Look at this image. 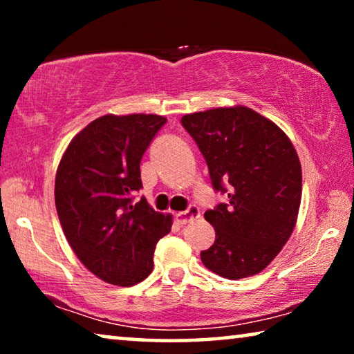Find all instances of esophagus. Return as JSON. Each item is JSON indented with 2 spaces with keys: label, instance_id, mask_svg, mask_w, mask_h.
Segmentation results:
<instances>
[{
  "label": "esophagus",
  "instance_id": "1",
  "mask_svg": "<svg viewBox=\"0 0 354 354\" xmlns=\"http://www.w3.org/2000/svg\"><path fill=\"white\" fill-rule=\"evenodd\" d=\"M200 209L196 206H189L187 211L184 212H178L175 214V218L179 225H187L190 221H194L196 218H200Z\"/></svg>",
  "mask_w": 354,
  "mask_h": 354
}]
</instances>
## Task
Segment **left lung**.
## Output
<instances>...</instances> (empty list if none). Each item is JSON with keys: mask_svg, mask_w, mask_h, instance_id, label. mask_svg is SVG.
<instances>
[{"mask_svg": "<svg viewBox=\"0 0 354 354\" xmlns=\"http://www.w3.org/2000/svg\"><path fill=\"white\" fill-rule=\"evenodd\" d=\"M206 159L214 190L227 195L205 212L215 242L201 251L209 270L227 279L262 272L289 241L301 201V165L283 131L245 106L181 118Z\"/></svg>", "mask_w": 354, "mask_h": 354, "instance_id": "8db88e82", "label": "left lung"}]
</instances>
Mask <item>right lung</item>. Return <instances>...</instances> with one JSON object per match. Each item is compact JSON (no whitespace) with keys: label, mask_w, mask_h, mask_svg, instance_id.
<instances>
[{"label":"right lung","mask_w":354,"mask_h":354,"mask_svg":"<svg viewBox=\"0 0 354 354\" xmlns=\"http://www.w3.org/2000/svg\"><path fill=\"white\" fill-rule=\"evenodd\" d=\"M167 122L153 113L103 115L87 124L57 167L55 200L70 247L100 279L134 286L153 272L156 243L171 230V215L148 201L140 160Z\"/></svg>","instance_id":"obj_1"}]
</instances>
